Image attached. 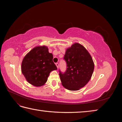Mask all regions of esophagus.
Masks as SVG:
<instances>
[{"instance_id": "obj_1", "label": "esophagus", "mask_w": 122, "mask_h": 122, "mask_svg": "<svg viewBox=\"0 0 122 122\" xmlns=\"http://www.w3.org/2000/svg\"><path fill=\"white\" fill-rule=\"evenodd\" d=\"M55 65H56V67H57V68H58V66H59V64H58V63H56V64H55Z\"/></svg>"}]
</instances>
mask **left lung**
Segmentation results:
<instances>
[{
	"label": "left lung",
	"instance_id": "8db88e82",
	"mask_svg": "<svg viewBox=\"0 0 122 122\" xmlns=\"http://www.w3.org/2000/svg\"><path fill=\"white\" fill-rule=\"evenodd\" d=\"M64 60L67 70L62 74L60 71L61 84L70 91H78L91 79L94 70L91 55L83 46L75 43L66 51Z\"/></svg>",
	"mask_w": 122,
	"mask_h": 122
}]
</instances>
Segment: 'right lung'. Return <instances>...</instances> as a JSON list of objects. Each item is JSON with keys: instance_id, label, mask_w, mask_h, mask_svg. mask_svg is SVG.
<instances>
[{"instance_id": "add662e5", "label": "right lung", "mask_w": 122, "mask_h": 122, "mask_svg": "<svg viewBox=\"0 0 122 122\" xmlns=\"http://www.w3.org/2000/svg\"><path fill=\"white\" fill-rule=\"evenodd\" d=\"M53 55L46 46L34 48L25 55L21 64V71L28 82L36 87L47 82L50 73L56 70Z\"/></svg>"}]
</instances>
